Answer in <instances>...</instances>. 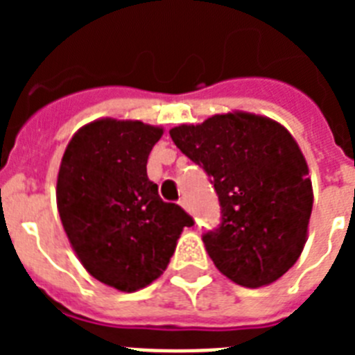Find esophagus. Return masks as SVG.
Returning a JSON list of instances; mask_svg holds the SVG:
<instances>
[{"label": "esophagus", "mask_w": 355, "mask_h": 355, "mask_svg": "<svg viewBox=\"0 0 355 355\" xmlns=\"http://www.w3.org/2000/svg\"><path fill=\"white\" fill-rule=\"evenodd\" d=\"M180 206H181V208L187 209V211H190V205H188V200L184 199V197H183V199H180Z\"/></svg>", "instance_id": "34e87169"}]
</instances>
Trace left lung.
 <instances>
[{"label": "left lung", "instance_id": "1", "mask_svg": "<svg viewBox=\"0 0 355 355\" xmlns=\"http://www.w3.org/2000/svg\"><path fill=\"white\" fill-rule=\"evenodd\" d=\"M168 133L218 196L222 224L202 236L216 268L245 288L283 277L302 254L313 209L309 168L290 131L263 115L229 112Z\"/></svg>", "mask_w": 355, "mask_h": 355}]
</instances>
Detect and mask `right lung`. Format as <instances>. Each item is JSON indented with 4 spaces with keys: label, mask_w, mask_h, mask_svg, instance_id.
Listing matches in <instances>:
<instances>
[{
    "label": "right lung",
    "mask_w": 355,
    "mask_h": 355,
    "mask_svg": "<svg viewBox=\"0 0 355 355\" xmlns=\"http://www.w3.org/2000/svg\"><path fill=\"white\" fill-rule=\"evenodd\" d=\"M163 128L97 119L67 144L56 180V206L72 250L97 281L142 290L165 272L192 216L163 202L147 178V158Z\"/></svg>",
    "instance_id": "add662e5"
}]
</instances>
